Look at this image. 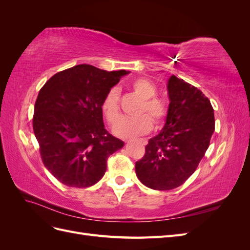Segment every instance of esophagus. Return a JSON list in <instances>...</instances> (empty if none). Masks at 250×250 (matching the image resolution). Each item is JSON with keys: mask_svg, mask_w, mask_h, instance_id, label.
<instances>
[{"mask_svg": "<svg viewBox=\"0 0 250 250\" xmlns=\"http://www.w3.org/2000/svg\"><path fill=\"white\" fill-rule=\"evenodd\" d=\"M142 141H143L144 143H147V142H146V140H142ZM126 142H127V141H126Z\"/></svg>", "mask_w": 250, "mask_h": 250, "instance_id": "1", "label": "esophagus"}]
</instances>
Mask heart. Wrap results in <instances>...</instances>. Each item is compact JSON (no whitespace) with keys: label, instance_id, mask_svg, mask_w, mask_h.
I'll use <instances>...</instances> for the list:
<instances>
[{"label":"heart","instance_id":"b5f03b06","mask_svg":"<svg viewBox=\"0 0 250 250\" xmlns=\"http://www.w3.org/2000/svg\"><path fill=\"white\" fill-rule=\"evenodd\" d=\"M131 87L143 100L140 115L147 112L153 118L156 126L161 125L167 116L168 109L165 101L155 97L157 88L154 83L148 78H138L132 82ZM101 110L110 125H115L118 122L120 118V90L118 87L110 88L104 96ZM148 116L142 115L134 119L124 118L113 128V133L122 139L134 138L148 133L152 129V120Z\"/></svg>","mask_w":250,"mask_h":250}]
</instances>
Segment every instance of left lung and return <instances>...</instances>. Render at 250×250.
<instances>
[{"label": "left lung", "instance_id": "obj_1", "mask_svg": "<svg viewBox=\"0 0 250 250\" xmlns=\"http://www.w3.org/2000/svg\"><path fill=\"white\" fill-rule=\"evenodd\" d=\"M167 88L170 103L165 126L135 163L141 183L158 191L175 188L192 175L215 130L214 109L200 89L174 75Z\"/></svg>", "mask_w": 250, "mask_h": 250}]
</instances>
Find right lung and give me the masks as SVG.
<instances>
[{
	"label": "right lung",
	"instance_id": "1",
	"mask_svg": "<svg viewBox=\"0 0 250 250\" xmlns=\"http://www.w3.org/2000/svg\"><path fill=\"white\" fill-rule=\"evenodd\" d=\"M127 74L78 64L55 74L40 90L33 130L44 167L62 184L94 186L105 174L108 156L124 146L105 129L101 103Z\"/></svg>",
	"mask_w": 250,
	"mask_h": 250
}]
</instances>
